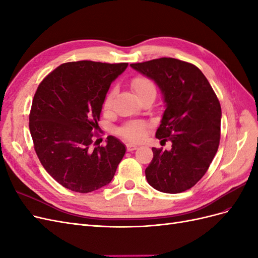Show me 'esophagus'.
<instances>
[{
  "label": "esophagus",
  "instance_id": "34e87169",
  "mask_svg": "<svg viewBox=\"0 0 258 258\" xmlns=\"http://www.w3.org/2000/svg\"><path fill=\"white\" fill-rule=\"evenodd\" d=\"M138 148V145L136 144H132V143H127V150L129 152H132V151H136Z\"/></svg>",
  "mask_w": 258,
  "mask_h": 258
}]
</instances>
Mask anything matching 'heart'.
I'll return each instance as SVG.
<instances>
[{
	"label": "heart",
	"mask_w": 258,
	"mask_h": 258,
	"mask_svg": "<svg viewBox=\"0 0 258 258\" xmlns=\"http://www.w3.org/2000/svg\"><path fill=\"white\" fill-rule=\"evenodd\" d=\"M131 87L136 92L138 98H141L145 95H148V93H156L154 83L143 76L135 77L131 81ZM114 97L115 90H112L107 93L103 102L104 110H110L112 107ZM146 130L147 124L144 121H132L120 129V135L128 140H131V141H141L146 135Z\"/></svg>",
	"instance_id": "obj_1"
}]
</instances>
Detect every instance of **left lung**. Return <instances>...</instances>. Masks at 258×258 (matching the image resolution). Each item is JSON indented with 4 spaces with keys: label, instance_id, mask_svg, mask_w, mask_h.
Here are the masks:
<instances>
[{
    "label": "left lung",
    "instance_id": "left-lung-1",
    "mask_svg": "<svg viewBox=\"0 0 258 258\" xmlns=\"http://www.w3.org/2000/svg\"><path fill=\"white\" fill-rule=\"evenodd\" d=\"M152 80L162 93L165 112L156 138L172 142L170 151L153 147L145 170L148 184L167 194L182 192L204 176L217 152L222 110L200 70L174 58L130 64Z\"/></svg>",
    "mask_w": 258,
    "mask_h": 258
}]
</instances>
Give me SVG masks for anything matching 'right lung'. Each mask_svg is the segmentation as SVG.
<instances>
[{"label": "right lung", "instance_id": "add662e5", "mask_svg": "<svg viewBox=\"0 0 258 258\" xmlns=\"http://www.w3.org/2000/svg\"><path fill=\"white\" fill-rule=\"evenodd\" d=\"M128 63L68 62L45 77L29 117L34 150L45 170L66 188L91 192L110 184L126 146L115 137L92 147L111 84Z\"/></svg>", "mask_w": 258, "mask_h": 258}]
</instances>
